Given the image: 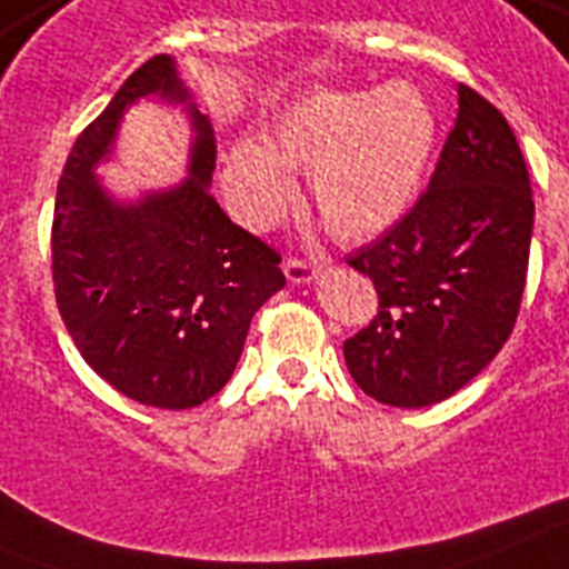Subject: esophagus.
<instances>
[{
	"mask_svg": "<svg viewBox=\"0 0 569 569\" xmlns=\"http://www.w3.org/2000/svg\"><path fill=\"white\" fill-rule=\"evenodd\" d=\"M283 271L286 277H289V283H298V286H307L321 277V266H309V262L303 260H286Z\"/></svg>",
	"mask_w": 569,
	"mask_h": 569,
	"instance_id": "esophagus-1",
	"label": "esophagus"
}]
</instances>
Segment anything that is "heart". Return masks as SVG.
Listing matches in <instances>:
<instances>
[{"instance_id":"1","label":"heart","mask_w":569,"mask_h":569,"mask_svg":"<svg viewBox=\"0 0 569 569\" xmlns=\"http://www.w3.org/2000/svg\"><path fill=\"white\" fill-rule=\"evenodd\" d=\"M438 137L429 99L409 81L380 90H321L271 122L266 142L239 137L224 151L221 183L248 228H271L309 172V201L332 237L365 242L412 207Z\"/></svg>"}]
</instances>
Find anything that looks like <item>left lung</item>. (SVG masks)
Returning a JSON list of instances; mask_svg holds the SVG:
<instances>
[{"label": "left lung", "instance_id": "8db88e82", "mask_svg": "<svg viewBox=\"0 0 569 569\" xmlns=\"http://www.w3.org/2000/svg\"><path fill=\"white\" fill-rule=\"evenodd\" d=\"M535 204L506 117L459 84V119L418 204L350 266L380 295L373 321L345 341L359 389L423 409L465 389L515 330Z\"/></svg>", "mask_w": 569, "mask_h": 569}]
</instances>
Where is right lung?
<instances>
[{
	"instance_id": "1",
	"label": "right lung",
	"mask_w": 569,
	"mask_h": 569,
	"mask_svg": "<svg viewBox=\"0 0 569 569\" xmlns=\"http://www.w3.org/2000/svg\"><path fill=\"white\" fill-rule=\"evenodd\" d=\"M146 98L184 110L188 178L117 197L98 166L123 113ZM216 137L172 54L142 63L84 128L58 183L54 298L84 362L124 397L192 409L224 389L253 312L286 286L280 257L210 196Z\"/></svg>"
}]
</instances>
